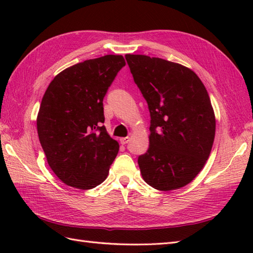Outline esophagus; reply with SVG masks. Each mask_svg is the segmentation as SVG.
I'll list each match as a JSON object with an SVG mask.
<instances>
[{
    "instance_id": "34e87169",
    "label": "esophagus",
    "mask_w": 253,
    "mask_h": 253,
    "mask_svg": "<svg viewBox=\"0 0 253 253\" xmlns=\"http://www.w3.org/2000/svg\"><path fill=\"white\" fill-rule=\"evenodd\" d=\"M129 140H130L129 137H124V138H121L120 141H121L122 144H126V143L129 142Z\"/></svg>"
}]
</instances>
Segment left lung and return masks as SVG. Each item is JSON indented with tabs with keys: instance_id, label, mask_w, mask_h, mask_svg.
<instances>
[{
	"instance_id": "obj_1",
	"label": "left lung",
	"mask_w": 253,
	"mask_h": 253,
	"mask_svg": "<svg viewBox=\"0 0 253 253\" xmlns=\"http://www.w3.org/2000/svg\"><path fill=\"white\" fill-rule=\"evenodd\" d=\"M146 99L151 125L149 149L138 158L142 178L158 190L179 189L203 169L215 136L208 91L190 68L159 57L126 54Z\"/></svg>"
}]
</instances>
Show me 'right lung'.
<instances>
[{"instance_id": "right-lung-1", "label": "right lung", "mask_w": 253, "mask_h": 253, "mask_svg": "<svg viewBox=\"0 0 253 253\" xmlns=\"http://www.w3.org/2000/svg\"><path fill=\"white\" fill-rule=\"evenodd\" d=\"M122 55H104L64 69L50 83L37 117L38 136L51 169L64 184L87 190L100 185L120 150L104 123L103 99Z\"/></svg>"}]
</instances>
